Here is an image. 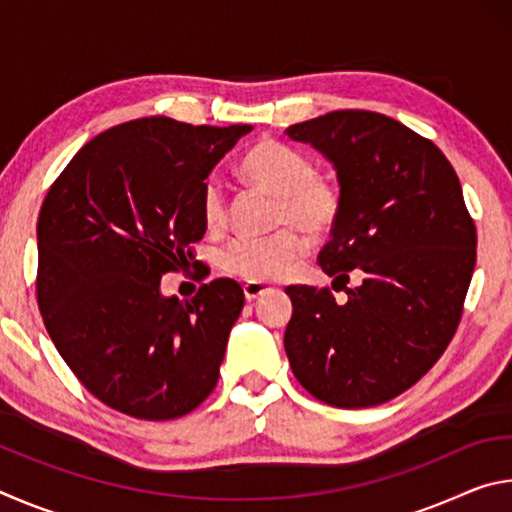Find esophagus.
<instances>
[{
  "mask_svg": "<svg viewBox=\"0 0 512 512\" xmlns=\"http://www.w3.org/2000/svg\"><path fill=\"white\" fill-rule=\"evenodd\" d=\"M273 289L268 287V284H262V282H248L244 287V296L248 302H255L262 296H266V293H271Z\"/></svg>",
  "mask_w": 512,
  "mask_h": 512,
  "instance_id": "1",
  "label": "esophagus"
}]
</instances>
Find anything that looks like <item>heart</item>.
I'll return each instance as SVG.
<instances>
[{
    "label": "heart",
    "mask_w": 512,
    "mask_h": 512,
    "mask_svg": "<svg viewBox=\"0 0 512 512\" xmlns=\"http://www.w3.org/2000/svg\"><path fill=\"white\" fill-rule=\"evenodd\" d=\"M239 171L250 185L275 198V221L280 225L318 237L339 221L343 205L339 185L325 173L314 171L302 151L262 140L246 151ZM201 216L207 230H221L228 219L223 187L216 178L203 185ZM291 228L266 239L232 241L221 255L223 271L246 282H277L287 277L307 253V239Z\"/></svg>",
    "instance_id": "obj_1"
}]
</instances>
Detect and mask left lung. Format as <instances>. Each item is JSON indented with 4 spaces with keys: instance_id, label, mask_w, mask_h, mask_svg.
<instances>
[{
    "instance_id": "1",
    "label": "left lung",
    "mask_w": 512,
    "mask_h": 512,
    "mask_svg": "<svg viewBox=\"0 0 512 512\" xmlns=\"http://www.w3.org/2000/svg\"><path fill=\"white\" fill-rule=\"evenodd\" d=\"M334 164L341 214L318 264L350 282L287 287L284 350L302 388L339 409L393 400L431 370L463 316L476 228L452 164L427 137L370 110H334L287 128Z\"/></svg>"
}]
</instances>
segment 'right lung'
Instances as JSON below:
<instances>
[{"label":"right lung","instance_id":"right-lung-1","mask_svg":"<svg viewBox=\"0 0 512 512\" xmlns=\"http://www.w3.org/2000/svg\"><path fill=\"white\" fill-rule=\"evenodd\" d=\"M250 128L126 121L85 144L47 192L40 314L60 357L110 409L173 420L219 381L244 289L221 277L178 300L160 280L194 259L205 178Z\"/></svg>","mask_w":512,"mask_h":512}]
</instances>
